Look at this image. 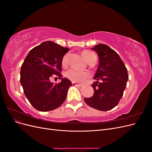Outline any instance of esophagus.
I'll return each instance as SVG.
<instances>
[{
	"label": "esophagus",
	"instance_id": "obj_1",
	"mask_svg": "<svg viewBox=\"0 0 152 152\" xmlns=\"http://www.w3.org/2000/svg\"><path fill=\"white\" fill-rule=\"evenodd\" d=\"M72 85L75 86H82V84H77L75 82H72Z\"/></svg>",
	"mask_w": 152,
	"mask_h": 152
}]
</instances>
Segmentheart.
Listing matches in <instances>:
<instances>
[{"label": "heart", "instance_id": "obj_1", "mask_svg": "<svg viewBox=\"0 0 152 152\" xmlns=\"http://www.w3.org/2000/svg\"><path fill=\"white\" fill-rule=\"evenodd\" d=\"M94 54L93 53H92L90 50H84L82 53V55L86 60L88 62L89 59L93 56ZM70 54L66 53L64 55L62 59V65L63 66H66L68 63V58ZM66 75L69 79L75 82H81L85 80L87 78H88L90 76V73L84 72L76 70V69H70L66 73Z\"/></svg>", "mask_w": 152, "mask_h": 152}]
</instances>
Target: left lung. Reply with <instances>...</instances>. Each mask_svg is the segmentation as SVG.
<instances>
[{"label":"left lung","instance_id":"8db88e82","mask_svg":"<svg viewBox=\"0 0 152 152\" xmlns=\"http://www.w3.org/2000/svg\"><path fill=\"white\" fill-rule=\"evenodd\" d=\"M91 49L99 57L94 79L102 82L91 85L94 94L84 101L92 108L108 111L116 107L122 97L129 79L127 70L119 55L108 45L99 44Z\"/></svg>","mask_w":152,"mask_h":152}]
</instances>
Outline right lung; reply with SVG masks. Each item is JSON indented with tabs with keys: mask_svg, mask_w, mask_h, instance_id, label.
Returning <instances> with one entry per match:
<instances>
[{
	"mask_svg": "<svg viewBox=\"0 0 152 152\" xmlns=\"http://www.w3.org/2000/svg\"><path fill=\"white\" fill-rule=\"evenodd\" d=\"M69 50L52 41H46L32 49L21 67L20 82L30 104L40 112L58 108L66 99L72 82L66 78L54 85L50 79L62 77V59Z\"/></svg>",
	"mask_w": 152,
	"mask_h": 152,
	"instance_id": "1",
	"label": "right lung"
}]
</instances>
